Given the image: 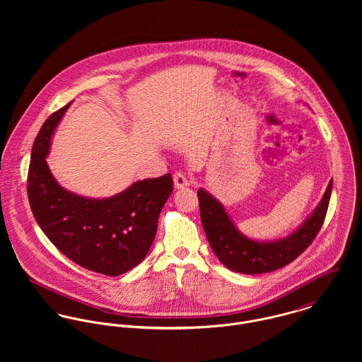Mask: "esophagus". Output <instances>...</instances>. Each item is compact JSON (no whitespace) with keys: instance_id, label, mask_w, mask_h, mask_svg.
Here are the masks:
<instances>
[{"instance_id":"1","label":"esophagus","mask_w":362,"mask_h":362,"mask_svg":"<svg viewBox=\"0 0 362 362\" xmlns=\"http://www.w3.org/2000/svg\"><path fill=\"white\" fill-rule=\"evenodd\" d=\"M174 187H175L177 189H184V188L189 187V180H188V177H187L184 173H181V171L175 173V174H174Z\"/></svg>"}]
</instances>
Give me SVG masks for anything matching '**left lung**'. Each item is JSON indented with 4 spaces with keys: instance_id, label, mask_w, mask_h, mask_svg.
Wrapping results in <instances>:
<instances>
[{
    "instance_id": "8db88e82",
    "label": "left lung",
    "mask_w": 362,
    "mask_h": 362,
    "mask_svg": "<svg viewBox=\"0 0 362 362\" xmlns=\"http://www.w3.org/2000/svg\"><path fill=\"white\" fill-rule=\"evenodd\" d=\"M332 187L333 180H330L320 204L298 230L286 238L269 243H259L243 235L223 205L205 189H198L201 220L207 241L218 260L233 272L259 274L277 270L300 257L317 235L329 207Z\"/></svg>"
}]
</instances>
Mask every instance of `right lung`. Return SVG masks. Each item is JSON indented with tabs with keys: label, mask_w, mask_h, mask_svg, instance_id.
<instances>
[{
	"label": "right lung",
	"mask_w": 362,
	"mask_h": 362,
	"mask_svg": "<svg viewBox=\"0 0 362 362\" xmlns=\"http://www.w3.org/2000/svg\"><path fill=\"white\" fill-rule=\"evenodd\" d=\"M69 104L52 112L35 139L28 173L30 209L61 254L88 270L119 276L149 252L158 214L173 192V177L164 174L136 181L105 199L83 198L64 189L54 180L46 157L52 132Z\"/></svg>",
	"instance_id": "right-lung-1"
}]
</instances>
